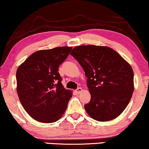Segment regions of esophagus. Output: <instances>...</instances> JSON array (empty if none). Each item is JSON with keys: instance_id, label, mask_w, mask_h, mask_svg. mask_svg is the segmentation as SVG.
Listing matches in <instances>:
<instances>
[{"instance_id": "obj_1", "label": "esophagus", "mask_w": 149, "mask_h": 149, "mask_svg": "<svg viewBox=\"0 0 149 149\" xmlns=\"http://www.w3.org/2000/svg\"><path fill=\"white\" fill-rule=\"evenodd\" d=\"M75 91H76L77 93L79 94V93H81V92H82L83 89H82V88H81V87H78V88H77L76 90H75Z\"/></svg>"}]
</instances>
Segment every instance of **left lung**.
<instances>
[{
    "instance_id": "8db88e82",
    "label": "left lung",
    "mask_w": 149,
    "mask_h": 149,
    "mask_svg": "<svg viewBox=\"0 0 149 149\" xmlns=\"http://www.w3.org/2000/svg\"><path fill=\"white\" fill-rule=\"evenodd\" d=\"M70 55L85 71L91 94L85 104L87 114L98 121H108L122 113L134 92V72L120 55L109 47L77 46Z\"/></svg>"
}]
</instances>
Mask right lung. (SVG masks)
<instances>
[{
	"instance_id": "right-lung-1",
	"label": "right lung",
	"mask_w": 149,
	"mask_h": 149,
	"mask_svg": "<svg viewBox=\"0 0 149 149\" xmlns=\"http://www.w3.org/2000/svg\"><path fill=\"white\" fill-rule=\"evenodd\" d=\"M71 50V47H59L38 51L18 67V97L25 111L36 121L54 123L66 111L72 93L64 88L58 67Z\"/></svg>"
}]
</instances>
